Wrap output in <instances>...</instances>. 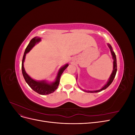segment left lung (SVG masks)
I'll return each instance as SVG.
<instances>
[{
	"label": "left lung",
	"instance_id": "8db88e82",
	"mask_svg": "<svg viewBox=\"0 0 135 135\" xmlns=\"http://www.w3.org/2000/svg\"><path fill=\"white\" fill-rule=\"evenodd\" d=\"M108 46L110 48V51H111V53H112V55L113 56V60H114V62H113V65H114V67H113V73L112 74H111V76H110V78H109V80H108V83H107V84L105 85L101 89H100V90H97V91H85L84 90V92H91V93H93V92H101V91L103 90H104V89H105L106 88H107L109 85L111 84V83L113 82V81L114 79V78H115V75H116V73H117V59H116V56H115V53H114V52L112 50V48L111 47V46H110V44H108Z\"/></svg>",
	"mask_w": 135,
	"mask_h": 135
}]
</instances>
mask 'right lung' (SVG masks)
Returning <instances> with one entry per match:
<instances>
[{
    "mask_svg": "<svg viewBox=\"0 0 135 135\" xmlns=\"http://www.w3.org/2000/svg\"><path fill=\"white\" fill-rule=\"evenodd\" d=\"M40 40V38H34L33 39H32L31 40V41L30 42L29 44H28V46H27L25 51L24 52V55L23 56L22 61V75L23 76L24 79H25L26 81V82L32 89H33L34 91L40 94V95H48V94L54 92L56 89L57 88L60 83V77L61 75H62L64 71L68 66V64L65 65L64 66H63L62 68L60 69V70L58 73L57 76L56 81L55 82L52 83V84L47 83L46 82H45L44 81H38L31 79V78L27 74V73L25 71V69H24V67H23V62H24V60H25V56L27 53L29 52L31 50V49L35 46V44L37 42H39Z\"/></svg>",
    "mask_w": 135,
    "mask_h": 135,
    "instance_id": "add662e5",
    "label": "right lung"
}]
</instances>
